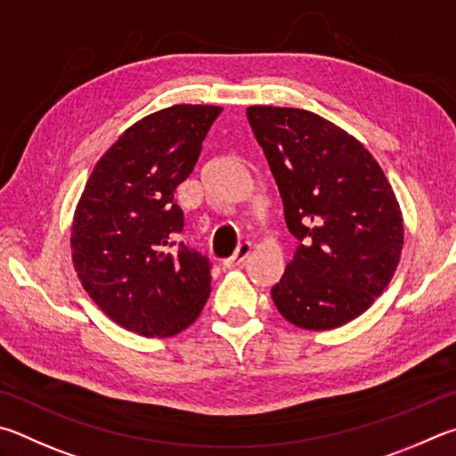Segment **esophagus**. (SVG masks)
<instances>
[{"mask_svg":"<svg viewBox=\"0 0 456 456\" xmlns=\"http://www.w3.org/2000/svg\"><path fill=\"white\" fill-rule=\"evenodd\" d=\"M248 254H250V244L248 242H242L240 246H238V250L234 252V256H230V258L224 260L222 266L228 268V270L240 266V265H244V260L248 258Z\"/></svg>","mask_w":456,"mask_h":456,"instance_id":"esophagus-1","label":"esophagus"}]
</instances>
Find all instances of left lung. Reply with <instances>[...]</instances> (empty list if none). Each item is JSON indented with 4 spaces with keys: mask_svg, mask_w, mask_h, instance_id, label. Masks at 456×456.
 Segmentation results:
<instances>
[{
    "mask_svg": "<svg viewBox=\"0 0 456 456\" xmlns=\"http://www.w3.org/2000/svg\"><path fill=\"white\" fill-rule=\"evenodd\" d=\"M246 116L300 242L274 305L298 329H338L393 281L404 242L395 190L354 135L314 111L250 106Z\"/></svg>",
    "mask_w": 456,
    "mask_h": 456,
    "instance_id": "8db88e82",
    "label": "left lung"
}]
</instances>
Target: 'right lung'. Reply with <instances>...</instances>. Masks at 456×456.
<instances>
[{
    "label": "right lung",
    "instance_id": "1",
    "mask_svg": "<svg viewBox=\"0 0 456 456\" xmlns=\"http://www.w3.org/2000/svg\"><path fill=\"white\" fill-rule=\"evenodd\" d=\"M218 106L154 111L127 127L86 182L71 224V260L90 298L146 338L182 332L210 297L208 258L178 242L174 191L198 162Z\"/></svg>",
    "mask_w": 456,
    "mask_h": 456
}]
</instances>
